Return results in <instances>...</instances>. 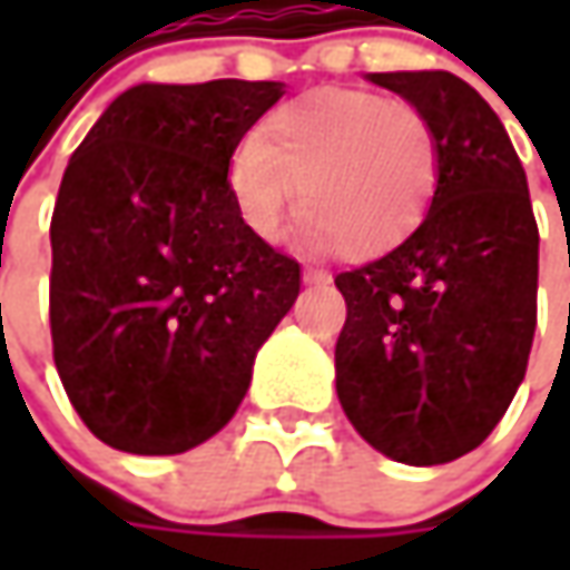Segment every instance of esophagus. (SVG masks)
<instances>
[{
    "mask_svg": "<svg viewBox=\"0 0 570 570\" xmlns=\"http://www.w3.org/2000/svg\"><path fill=\"white\" fill-rule=\"evenodd\" d=\"M304 282L307 285H330L333 278H330V273H323V269H304Z\"/></svg>",
    "mask_w": 570,
    "mask_h": 570,
    "instance_id": "34e87169",
    "label": "esophagus"
}]
</instances>
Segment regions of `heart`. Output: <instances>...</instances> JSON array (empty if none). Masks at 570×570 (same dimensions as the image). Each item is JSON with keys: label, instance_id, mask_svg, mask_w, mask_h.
I'll return each instance as SVG.
<instances>
[{"label": "heart", "instance_id": "b5f03b06", "mask_svg": "<svg viewBox=\"0 0 570 570\" xmlns=\"http://www.w3.org/2000/svg\"><path fill=\"white\" fill-rule=\"evenodd\" d=\"M438 174V132L419 107L362 88H314L256 126L225 180L259 240H285L297 193L314 247L371 259L419 228Z\"/></svg>", "mask_w": 570, "mask_h": 570}]
</instances>
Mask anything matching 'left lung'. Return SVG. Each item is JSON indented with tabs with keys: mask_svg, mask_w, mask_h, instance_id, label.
<instances>
[{
	"mask_svg": "<svg viewBox=\"0 0 570 570\" xmlns=\"http://www.w3.org/2000/svg\"><path fill=\"white\" fill-rule=\"evenodd\" d=\"M425 114L441 174L396 250L336 275V393L383 456L438 466L475 450L527 374L539 230L527 174L489 100L450 72H367Z\"/></svg>",
	"mask_w": 570,
	"mask_h": 570,
	"instance_id": "left-lung-1",
	"label": "left lung"
}]
</instances>
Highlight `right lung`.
Returning a JSON list of instances; mask_svg holds the SVG:
<instances>
[{"mask_svg":"<svg viewBox=\"0 0 570 570\" xmlns=\"http://www.w3.org/2000/svg\"><path fill=\"white\" fill-rule=\"evenodd\" d=\"M282 88L145 81L69 158L50 222L53 362L114 450L170 456L218 434L295 304L301 266L247 230L225 180Z\"/></svg>","mask_w":570,"mask_h":570,"instance_id":"obj_1","label":"right lung"}]
</instances>
